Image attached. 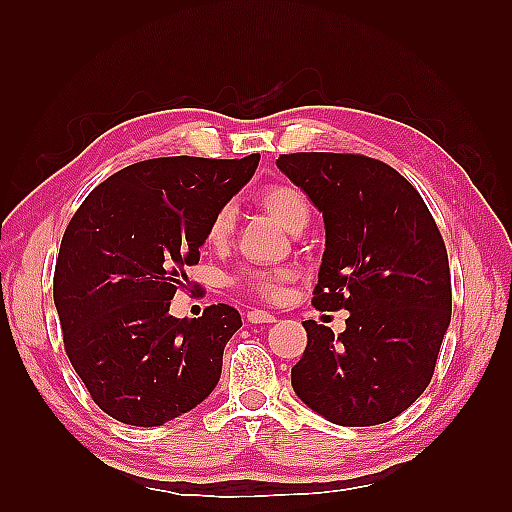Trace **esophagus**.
Here are the masks:
<instances>
[{"label":"esophagus","instance_id":"esophagus-1","mask_svg":"<svg viewBox=\"0 0 512 512\" xmlns=\"http://www.w3.org/2000/svg\"><path fill=\"white\" fill-rule=\"evenodd\" d=\"M246 319L250 323H275L277 321L275 314L273 312H266V310H250L246 314Z\"/></svg>","mask_w":512,"mask_h":512}]
</instances>
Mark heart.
<instances>
[{
	"label": "heart",
	"instance_id": "obj_1",
	"mask_svg": "<svg viewBox=\"0 0 512 512\" xmlns=\"http://www.w3.org/2000/svg\"><path fill=\"white\" fill-rule=\"evenodd\" d=\"M262 204L264 209L275 217V220L288 228V231H295L301 224L308 222V200L303 198V193L290 184H275L262 193ZM235 224V206L224 204L217 209V213L211 217L209 228H206V239L211 244H224L228 235L233 231ZM288 273L284 270H253L244 277L246 288L259 297H277V292L284 284Z\"/></svg>",
	"mask_w": 512,
	"mask_h": 512
}]
</instances>
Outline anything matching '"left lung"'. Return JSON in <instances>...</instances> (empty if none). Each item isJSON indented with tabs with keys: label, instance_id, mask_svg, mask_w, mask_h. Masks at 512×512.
I'll return each mask as SVG.
<instances>
[{
	"label": "left lung",
	"instance_id": "obj_1",
	"mask_svg": "<svg viewBox=\"0 0 512 512\" xmlns=\"http://www.w3.org/2000/svg\"><path fill=\"white\" fill-rule=\"evenodd\" d=\"M277 167L323 213L317 310H347L345 330L303 321L308 345L292 389L341 427H372L427 389L451 323L449 257L420 193L358 154H284Z\"/></svg>",
	"mask_w": 512,
	"mask_h": 512
}]
</instances>
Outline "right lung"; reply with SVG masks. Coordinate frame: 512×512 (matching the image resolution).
Masks as SVG:
<instances>
[{"mask_svg": "<svg viewBox=\"0 0 512 512\" xmlns=\"http://www.w3.org/2000/svg\"><path fill=\"white\" fill-rule=\"evenodd\" d=\"M257 165L259 154L136 162L101 182L65 228L54 306L74 372L107 416L160 427L215 389L242 317L217 303L189 321L169 306L184 268L200 262L211 217Z\"/></svg>", "mask_w": 512, "mask_h": 512, "instance_id": "add662e5", "label": "right lung"}]
</instances>
